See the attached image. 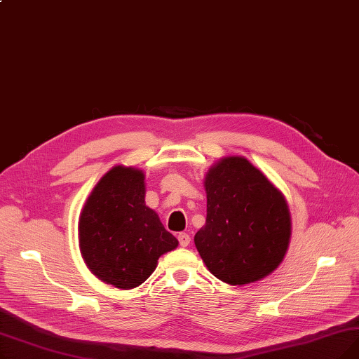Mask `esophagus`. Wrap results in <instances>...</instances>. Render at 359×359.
<instances>
[{"label":"esophagus","instance_id":"esophagus-1","mask_svg":"<svg viewBox=\"0 0 359 359\" xmlns=\"http://www.w3.org/2000/svg\"><path fill=\"white\" fill-rule=\"evenodd\" d=\"M177 240H179V243H180V246H182V248H186V246H189V243H191V236L187 234V233H179Z\"/></svg>","mask_w":359,"mask_h":359}]
</instances>
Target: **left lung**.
Returning <instances> with one entry per match:
<instances>
[{
	"label": "left lung",
	"mask_w": 359,
	"mask_h": 359,
	"mask_svg": "<svg viewBox=\"0 0 359 359\" xmlns=\"http://www.w3.org/2000/svg\"><path fill=\"white\" fill-rule=\"evenodd\" d=\"M206 222L195 246L210 272L230 285L272 273L284 259L291 217L287 201L244 157H225L205 177Z\"/></svg>",
	"instance_id": "8db88e82"
}]
</instances>
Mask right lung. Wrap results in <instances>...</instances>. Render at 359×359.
Here are the masks:
<instances>
[{"label":"right lung","mask_w":359,"mask_h":359,"mask_svg":"<svg viewBox=\"0 0 359 359\" xmlns=\"http://www.w3.org/2000/svg\"><path fill=\"white\" fill-rule=\"evenodd\" d=\"M142 170L116 165L90 194L79 222L80 250L93 275L121 290L141 285L161 255L177 248L145 205Z\"/></svg>","instance_id":"add662e5"}]
</instances>
